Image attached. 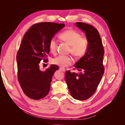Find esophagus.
<instances>
[{"label": "esophagus", "mask_w": 125, "mask_h": 125, "mask_svg": "<svg viewBox=\"0 0 125 125\" xmlns=\"http://www.w3.org/2000/svg\"><path fill=\"white\" fill-rule=\"evenodd\" d=\"M59 69L61 70V71H63V72H65V71H66V69L64 68H63V67H60L59 68Z\"/></svg>", "instance_id": "esophagus-1"}]
</instances>
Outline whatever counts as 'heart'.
Segmentation results:
<instances>
[{
	"instance_id": "obj_1",
	"label": "heart",
	"mask_w": 125,
	"mask_h": 125,
	"mask_svg": "<svg viewBox=\"0 0 125 125\" xmlns=\"http://www.w3.org/2000/svg\"><path fill=\"white\" fill-rule=\"evenodd\" d=\"M62 41L70 46L69 52L75 58H81L86 53L89 47L88 39L85 37H82L81 34L72 29L65 30L59 36ZM58 43L54 38L51 39L48 47L51 53L55 54L57 52ZM73 62V59L71 56L59 55L52 59V63L59 67H66L71 65Z\"/></svg>"
}]
</instances>
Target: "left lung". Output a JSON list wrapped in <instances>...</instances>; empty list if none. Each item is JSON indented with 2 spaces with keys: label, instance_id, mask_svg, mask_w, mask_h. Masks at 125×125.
Returning a JSON list of instances; mask_svg holds the SVG:
<instances>
[{
  "label": "left lung",
  "instance_id": "left-lung-1",
  "mask_svg": "<svg viewBox=\"0 0 125 125\" xmlns=\"http://www.w3.org/2000/svg\"><path fill=\"white\" fill-rule=\"evenodd\" d=\"M75 25L85 33L89 41L86 54L75 64L82 71L79 74L67 71L65 79L70 93L74 99L85 100L95 92L104 73L103 64L104 50L99 31L93 26L82 22Z\"/></svg>",
  "mask_w": 125,
  "mask_h": 125
}]
</instances>
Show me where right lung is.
Here are the masks:
<instances>
[{
    "mask_svg": "<svg viewBox=\"0 0 125 125\" xmlns=\"http://www.w3.org/2000/svg\"><path fill=\"white\" fill-rule=\"evenodd\" d=\"M64 24L41 22L33 24L23 37L17 52L18 79L23 92L30 99L40 100L50 90L52 78L58 66L52 65L45 71L40 70V62H47L48 44Z\"/></svg>",
    "mask_w": 125,
    "mask_h": 125,
    "instance_id": "right-lung-1",
    "label": "right lung"
}]
</instances>
